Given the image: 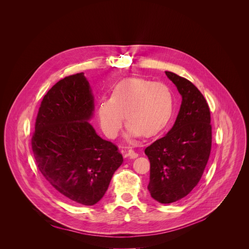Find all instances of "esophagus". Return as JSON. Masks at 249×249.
I'll return each instance as SVG.
<instances>
[{
	"instance_id": "1",
	"label": "esophagus",
	"mask_w": 249,
	"mask_h": 249,
	"mask_svg": "<svg viewBox=\"0 0 249 249\" xmlns=\"http://www.w3.org/2000/svg\"><path fill=\"white\" fill-rule=\"evenodd\" d=\"M127 155H128V157H129L130 159H136V158H138V156H139V155H138L134 150H132V149H128Z\"/></svg>"
}]
</instances>
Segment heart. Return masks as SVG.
Instances as JSON below:
<instances>
[{
	"mask_svg": "<svg viewBox=\"0 0 249 249\" xmlns=\"http://www.w3.org/2000/svg\"><path fill=\"white\" fill-rule=\"evenodd\" d=\"M172 111V94L165 85L127 78L112 88L110 98L100 99L96 115L101 131L109 139L118 137L125 116L127 137L132 139L140 135L150 138L160 133L168 124Z\"/></svg>",
	"mask_w": 249,
	"mask_h": 249,
	"instance_id": "obj_1",
	"label": "heart"
}]
</instances>
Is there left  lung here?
<instances>
[{
	"mask_svg": "<svg viewBox=\"0 0 249 249\" xmlns=\"http://www.w3.org/2000/svg\"><path fill=\"white\" fill-rule=\"evenodd\" d=\"M182 97L180 109L168 133L145 150L151 163L148 189L161 204L178 201L200 181L212 147L209 105L188 80L165 72Z\"/></svg>",
	"mask_w": 249,
	"mask_h": 249,
	"instance_id": "8db88e82",
	"label": "left lung"
}]
</instances>
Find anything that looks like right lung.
<instances>
[{
  "mask_svg": "<svg viewBox=\"0 0 249 249\" xmlns=\"http://www.w3.org/2000/svg\"><path fill=\"white\" fill-rule=\"evenodd\" d=\"M94 99L84 73L64 78L42 99L31 146L45 179L64 198L92 206L104 196L123 157L89 122Z\"/></svg>",
  "mask_w": 249,
  "mask_h": 249,
  "instance_id": "1",
  "label": "right lung"
}]
</instances>
